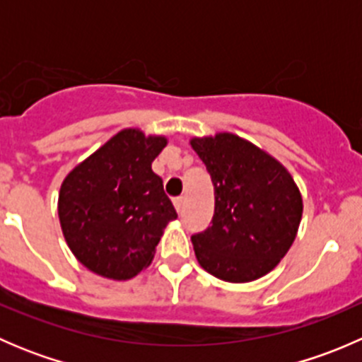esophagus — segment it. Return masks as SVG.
Returning a JSON list of instances; mask_svg holds the SVG:
<instances>
[{
	"label": "esophagus",
	"instance_id": "1",
	"mask_svg": "<svg viewBox=\"0 0 362 362\" xmlns=\"http://www.w3.org/2000/svg\"><path fill=\"white\" fill-rule=\"evenodd\" d=\"M173 204H175V210H177L178 214H180L182 208H184V198H175L173 199Z\"/></svg>",
	"mask_w": 362,
	"mask_h": 362
}]
</instances>
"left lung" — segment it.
Returning a JSON list of instances; mask_svg holds the SVG:
<instances>
[{
    "instance_id": "left-lung-1",
    "label": "left lung",
    "mask_w": 362,
    "mask_h": 362,
    "mask_svg": "<svg viewBox=\"0 0 362 362\" xmlns=\"http://www.w3.org/2000/svg\"><path fill=\"white\" fill-rule=\"evenodd\" d=\"M189 144L206 166L215 196L211 226L191 238L199 266L229 284L261 279L298 235L303 198L293 175L238 134L224 131Z\"/></svg>"
}]
</instances>
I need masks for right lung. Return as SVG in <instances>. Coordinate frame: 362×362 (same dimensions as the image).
Here are the masks:
<instances>
[{"label": "right lung", "instance_id": "1", "mask_svg": "<svg viewBox=\"0 0 362 362\" xmlns=\"http://www.w3.org/2000/svg\"><path fill=\"white\" fill-rule=\"evenodd\" d=\"M163 134L126 127L64 177L57 199L69 250L96 275L129 280L154 259L164 228L177 218L152 160Z\"/></svg>", "mask_w": 362, "mask_h": 362}]
</instances>
